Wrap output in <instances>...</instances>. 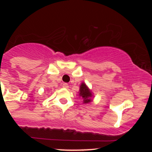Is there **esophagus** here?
<instances>
[{"instance_id": "obj_1", "label": "esophagus", "mask_w": 152, "mask_h": 152, "mask_svg": "<svg viewBox=\"0 0 152 152\" xmlns=\"http://www.w3.org/2000/svg\"><path fill=\"white\" fill-rule=\"evenodd\" d=\"M62 86L64 87V88H69V84H68L67 83H63Z\"/></svg>"}]
</instances>
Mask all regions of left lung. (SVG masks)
<instances>
[{"instance_id":"left-lung-1","label":"left lung","mask_w":152,"mask_h":152,"mask_svg":"<svg viewBox=\"0 0 152 152\" xmlns=\"http://www.w3.org/2000/svg\"><path fill=\"white\" fill-rule=\"evenodd\" d=\"M78 96L83 99V104H88V103L91 102L93 101L92 99L94 97L91 90L87 86L84 82H82L81 84L80 85Z\"/></svg>"}]
</instances>
